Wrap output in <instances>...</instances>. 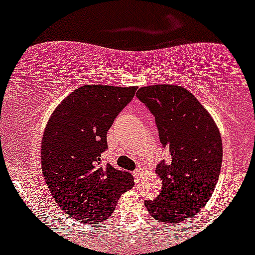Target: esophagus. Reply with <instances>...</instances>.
Here are the masks:
<instances>
[{
    "label": "esophagus",
    "instance_id": "34e87169",
    "mask_svg": "<svg viewBox=\"0 0 255 255\" xmlns=\"http://www.w3.org/2000/svg\"><path fill=\"white\" fill-rule=\"evenodd\" d=\"M132 175H134V180H135V181H140V179H141V171H140V168H136V170H135L134 172H132Z\"/></svg>",
    "mask_w": 255,
    "mask_h": 255
}]
</instances>
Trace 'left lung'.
Instances as JSON below:
<instances>
[{
    "label": "left lung",
    "mask_w": 255,
    "mask_h": 255,
    "mask_svg": "<svg viewBox=\"0 0 255 255\" xmlns=\"http://www.w3.org/2000/svg\"><path fill=\"white\" fill-rule=\"evenodd\" d=\"M136 97L154 116L162 147L171 154L170 163L161 162L155 168L161 193L144 204L158 222L181 224L203 208L215 190L222 164L221 132L203 105L184 87L148 85Z\"/></svg>",
    "instance_id": "8db88e82"
}]
</instances>
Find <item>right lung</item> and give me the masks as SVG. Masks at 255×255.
Instances as JSON below:
<instances>
[{
    "label": "right lung",
    "mask_w": 255,
    "mask_h": 255,
    "mask_svg": "<svg viewBox=\"0 0 255 255\" xmlns=\"http://www.w3.org/2000/svg\"><path fill=\"white\" fill-rule=\"evenodd\" d=\"M136 87L89 84L65 98L42 138L43 177L56 203L84 224L107 220L119 198L134 186L130 172L102 163L107 131Z\"/></svg>",
    "instance_id": "add662e5"
}]
</instances>
